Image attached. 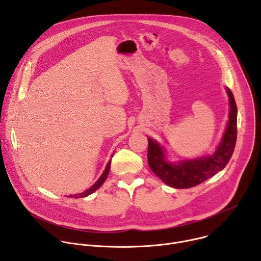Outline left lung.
Segmentation results:
<instances>
[{
    "instance_id": "obj_1",
    "label": "left lung",
    "mask_w": 261,
    "mask_h": 261,
    "mask_svg": "<svg viewBox=\"0 0 261 261\" xmlns=\"http://www.w3.org/2000/svg\"><path fill=\"white\" fill-rule=\"evenodd\" d=\"M229 111L228 121L216 150L210 155L171 161L163 144L147 137V162L153 172L167 186L176 189H187L206 180L223 170L230 160L237 141L238 108L232 92L225 87Z\"/></svg>"
}]
</instances>
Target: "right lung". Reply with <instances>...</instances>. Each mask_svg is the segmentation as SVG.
I'll return each mask as SVG.
<instances>
[{
  "mask_svg": "<svg viewBox=\"0 0 261 261\" xmlns=\"http://www.w3.org/2000/svg\"><path fill=\"white\" fill-rule=\"evenodd\" d=\"M114 154H115V153H114ZM113 156H114V155H111V158H113ZM110 163H111V159H109L108 163L106 164V167H105L103 173L101 174V176L97 179V181H96L93 186H91V187H90L89 189H87V190L84 191L83 193H79V194H75V195H69V197H72V198H83V197H87V196L91 195V194L94 193L96 190H98V189L101 187V186H102V184L105 181V179H106V177H107V175H108V173H109Z\"/></svg>",
  "mask_w": 261,
  "mask_h": 261,
  "instance_id": "right-lung-1",
  "label": "right lung"
}]
</instances>
